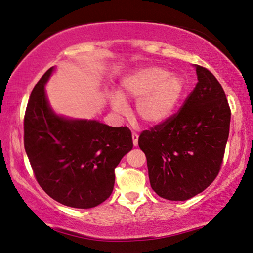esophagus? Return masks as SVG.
<instances>
[{
	"mask_svg": "<svg viewBox=\"0 0 253 253\" xmlns=\"http://www.w3.org/2000/svg\"><path fill=\"white\" fill-rule=\"evenodd\" d=\"M131 137H133V144H134V146H137V145H138V134L133 133V134H131Z\"/></svg>",
	"mask_w": 253,
	"mask_h": 253,
	"instance_id": "1",
	"label": "esophagus"
}]
</instances>
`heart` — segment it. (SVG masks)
<instances>
[{
  "label": "heart",
  "instance_id": "heart-1",
  "mask_svg": "<svg viewBox=\"0 0 253 253\" xmlns=\"http://www.w3.org/2000/svg\"><path fill=\"white\" fill-rule=\"evenodd\" d=\"M184 82L177 74L160 66L134 71L122 81L120 95L110 94L112 109L118 114L126 110L124 100H134L136 115L144 123L156 125L171 117L184 93Z\"/></svg>",
  "mask_w": 253,
  "mask_h": 253
}]
</instances>
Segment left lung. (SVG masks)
I'll return each instance as SVG.
<instances>
[{
	"label": "left lung",
	"mask_w": 253,
	"mask_h": 253,
	"mask_svg": "<svg viewBox=\"0 0 253 253\" xmlns=\"http://www.w3.org/2000/svg\"><path fill=\"white\" fill-rule=\"evenodd\" d=\"M198 82L177 114L144 130L138 145L152 189L168 200H187L217 177L230 133L231 109L211 71L196 65Z\"/></svg>",
	"instance_id": "obj_1"
}]
</instances>
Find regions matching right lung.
I'll return each mask as SVG.
<instances>
[{"label": "right lung", "mask_w": 253, "mask_h": 253, "mask_svg": "<svg viewBox=\"0 0 253 253\" xmlns=\"http://www.w3.org/2000/svg\"><path fill=\"white\" fill-rule=\"evenodd\" d=\"M42 76L28 101L23 142L36 180L48 196L65 206L91 208L109 198L115 168L133 148L128 127L98 120L69 119L51 110Z\"/></svg>", "instance_id": "obj_1"}]
</instances>
